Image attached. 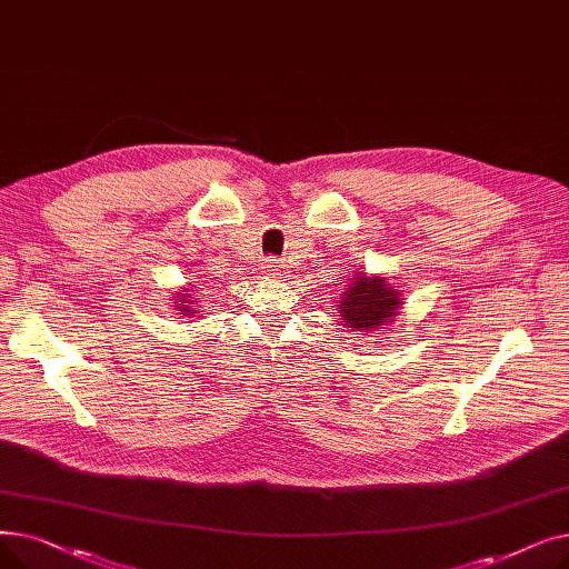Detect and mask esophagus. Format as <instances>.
<instances>
[{"label":"esophagus","mask_w":569,"mask_h":569,"mask_svg":"<svg viewBox=\"0 0 569 569\" xmlns=\"http://www.w3.org/2000/svg\"><path fill=\"white\" fill-rule=\"evenodd\" d=\"M262 272H264V277L267 279H283L286 274H288V267L283 264V262H279V260H267L264 264H262Z\"/></svg>","instance_id":"esophagus-1"}]
</instances>
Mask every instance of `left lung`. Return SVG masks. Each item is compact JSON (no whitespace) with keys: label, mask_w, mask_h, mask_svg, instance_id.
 <instances>
[{"label":"left lung","mask_w":569,"mask_h":569,"mask_svg":"<svg viewBox=\"0 0 569 569\" xmlns=\"http://www.w3.org/2000/svg\"><path fill=\"white\" fill-rule=\"evenodd\" d=\"M403 290L382 274L355 272L337 300L341 322L355 335H380L403 309Z\"/></svg>","instance_id":"8db88e82"}]
</instances>
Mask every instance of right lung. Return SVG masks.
Here are the masks:
<instances>
[{"mask_svg":"<svg viewBox=\"0 0 569 569\" xmlns=\"http://www.w3.org/2000/svg\"><path fill=\"white\" fill-rule=\"evenodd\" d=\"M170 307H174V311H179V316H187V318H193L196 313H200L202 295L196 290V283H187L182 288H177L172 292Z\"/></svg>","mask_w":569,"mask_h":569,"instance_id":"right-lung-1","label":"right lung"}]
</instances>
